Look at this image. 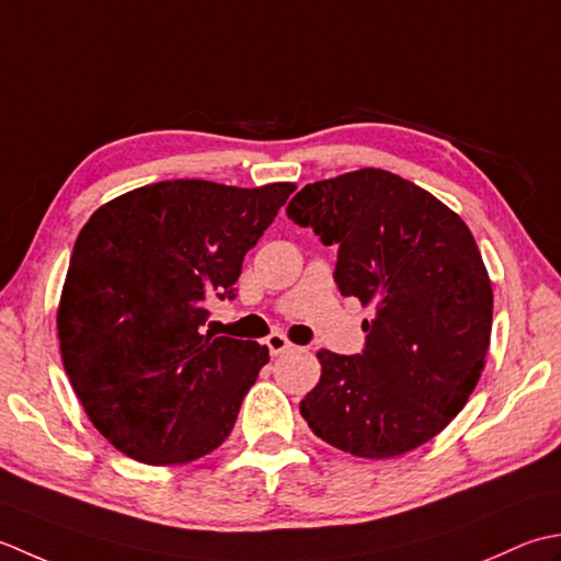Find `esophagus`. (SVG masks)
<instances>
[{
    "instance_id": "obj_1",
    "label": "esophagus",
    "mask_w": 561,
    "mask_h": 561,
    "mask_svg": "<svg viewBox=\"0 0 561 561\" xmlns=\"http://www.w3.org/2000/svg\"><path fill=\"white\" fill-rule=\"evenodd\" d=\"M266 346H268V353H271V356H280V353H285V351H290V348H293V344L288 341V336L278 334V331H273V334H268V336H266Z\"/></svg>"
}]
</instances>
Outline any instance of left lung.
<instances>
[{
    "instance_id": "left-lung-1",
    "label": "left lung",
    "mask_w": 561,
    "mask_h": 561,
    "mask_svg": "<svg viewBox=\"0 0 561 561\" xmlns=\"http://www.w3.org/2000/svg\"><path fill=\"white\" fill-rule=\"evenodd\" d=\"M288 217L339 247L341 295L375 307L363 353H317L322 377L300 414L314 436L368 460L428 443L467 404L489 351L494 293L470 227L373 167L307 184Z\"/></svg>"
}]
</instances>
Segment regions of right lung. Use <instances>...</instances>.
<instances>
[{
	"label": "right lung",
	"mask_w": 561,
	"mask_h": 561,
	"mask_svg": "<svg viewBox=\"0 0 561 561\" xmlns=\"http://www.w3.org/2000/svg\"><path fill=\"white\" fill-rule=\"evenodd\" d=\"M293 191L159 181L89 217L57 339L75 394L113 448L145 465H184L230 436L268 348L203 334L205 302L234 297L244 254Z\"/></svg>",
	"instance_id": "obj_1"
}]
</instances>
